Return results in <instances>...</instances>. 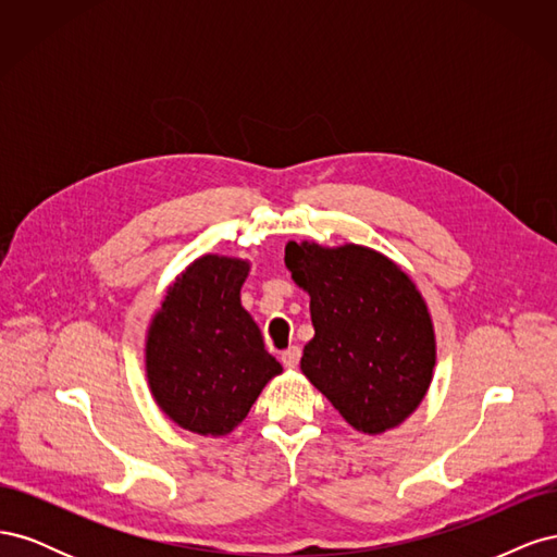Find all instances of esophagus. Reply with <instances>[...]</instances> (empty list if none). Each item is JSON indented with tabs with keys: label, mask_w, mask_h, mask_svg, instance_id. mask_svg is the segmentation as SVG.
Segmentation results:
<instances>
[{
	"label": "esophagus",
	"mask_w": 557,
	"mask_h": 557,
	"mask_svg": "<svg viewBox=\"0 0 557 557\" xmlns=\"http://www.w3.org/2000/svg\"><path fill=\"white\" fill-rule=\"evenodd\" d=\"M299 358H301L299 346H290V348H285L281 352V362H283V367H288V369H295L299 364Z\"/></svg>",
	"instance_id": "esophagus-1"
}]
</instances>
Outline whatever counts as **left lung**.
Listing matches in <instances>:
<instances>
[{
    "instance_id": "obj_1",
    "label": "left lung",
    "mask_w": 557,
    "mask_h": 557,
    "mask_svg": "<svg viewBox=\"0 0 557 557\" xmlns=\"http://www.w3.org/2000/svg\"><path fill=\"white\" fill-rule=\"evenodd\" d=\"M285 267L311 297L315 334L301 372L358 432L397 428L423 401L436 360L432 318L416 283L356 244L288 242Z\"/></svg>"
}]
</instances>
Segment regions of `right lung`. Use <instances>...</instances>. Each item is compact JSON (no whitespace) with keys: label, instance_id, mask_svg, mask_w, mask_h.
Listing matches in <instances>:
<instances>
[{"label":"right lung","instance_id":"obj_1","mask_svg":"<svg viewBox=\"0 0 557 557\" xmlns=\"http://www.w3.org/2000/svg\"><path fill=\"white\" fill-rule=\"evenodd\" d=\"M248 269L237 258L195 260L170 285L148 327L150 393L176 425L201 436L230 434L283 372L242 307Z\"/></svg>","mask_w":557,"mask_h":557}]
</instances>
